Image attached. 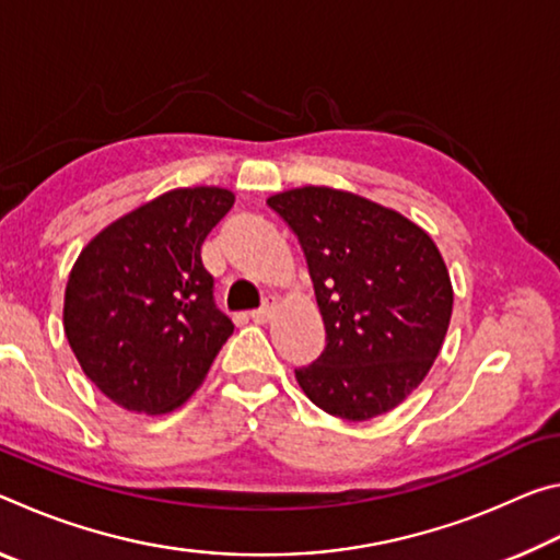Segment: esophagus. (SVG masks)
<instances>
[{"mask_svg":"<svg viewBox=\"0 0 560 560\" xmlns=\"http://www.w3.org/2000/svg\"><path fill=\"white\" fill-rule=\"evenodd\" d=\"M271 316H273V301H271V299H269L267 303H264L261 308L252 311V320H254V324H267V320H271Z\"/></svg>","mask_w":560,"mask_h":560,"instance_id":"1","label":"esophagus"}]
</instances>
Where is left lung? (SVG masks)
Instances as JSON below:
<instances>
[{"instance_id": "obj_1", "label": "left lung", "mask_w": 560, "mask_h": 560, "mask_svg": "<svg viewBox=\"0 0 560 560\" xmlns=\"http://www.w3.org/2000/svg\"><path fill=\"white\" fill-rule=\"evenodd\" d=\"M299 236L326 326V348L296 371L308 400L363 422L424 381L447 336L452 281L430 234L400 212L334 187L267 200Z\"/></svg>"}]
</instances>
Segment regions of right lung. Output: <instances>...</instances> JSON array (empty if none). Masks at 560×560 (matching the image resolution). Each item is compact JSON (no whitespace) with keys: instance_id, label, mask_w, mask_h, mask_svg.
Instances as JSON below:
<instances>
[{"instance_id":"add662e5","label":"right lung","mask_w":560,"mask_h":560,"mask_svg":"<svg viewBox=\"0 0 560 560\" xmlns=\"http://www.w3.org/2000/svg\"><path fill=\"white\" fill-rule=\"evenodd\" d=\"M232 205L222 187L170 189L79 254L66 283L63 330L108 400L163 415L202 385L234 324L217 308L200 252Z\"/></svg>"}]
</instances>
